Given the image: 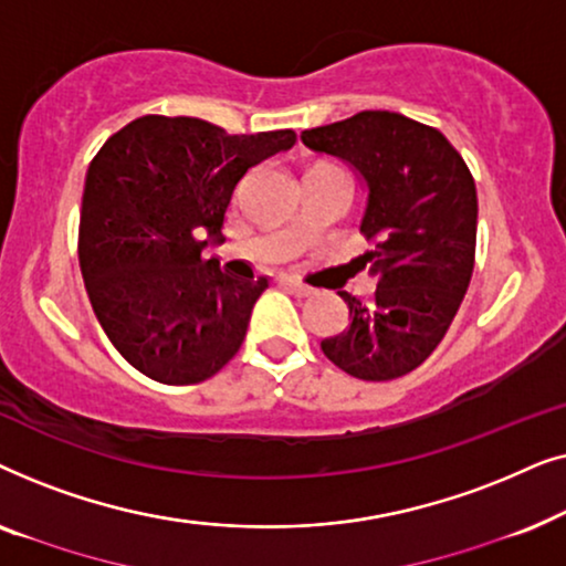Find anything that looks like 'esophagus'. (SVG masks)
Masks as SVG:
<instances>
[{
  "instance_id": "34e87169",
  "label": "esophagus",
  "mask_w": 566,
  "mask_h": 566,
  "mask_svg": "<svg viewBox=\"0 0 566 566\" xmlns=\"http://www.w3.org/2000/svg\"><path fill=\"white\" fill-rule=\"evenodd\" d=\"M277 283H281L283 289H289V291L296 293V296H312V293H314L312 285L301 283L298 277H293V275H281V277H277Z\"/></svg>"
}]
</instances>
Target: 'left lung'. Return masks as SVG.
<instances>
[{
    "instance_id": "1",
    "label": "left lung",
    "mask_w": 566,
    "mask_h": 566,
    "mask_svg": "<svg viewBox=\"0 0 566 566\" xmlns=\"http://www.w3.org/2000/svg\"><path fill=\"white\" fill-rule=\"evenodd\" d=\"M312 151L345 161L366 190L360 268L374 301L339 291L350 324L322 339L327 358L363 381L415 370L446 337L469 289L476 250V185L440 130L401 113L363 111L301 134Z\"/></svg>"
}]
</instances>
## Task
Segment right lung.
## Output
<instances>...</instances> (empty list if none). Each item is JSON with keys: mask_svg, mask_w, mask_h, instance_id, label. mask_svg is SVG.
<instances>
[{"mask_svg": "<svg viewBox=\"0 0 566 566\" xmlns=\"http://www.w3.org/2000/svg\"><path fill=\"white\" fill-rule=\"evenodd\" d=\"M293 144L289 128L229 136L188 115H144L92 159L80 216L84 289L115 350L151 381L200 384L242 347L270 281H239L203 250L227 239L247 169Z\"/></svg>", "mask_w": 566, "mask_h": 566, "instance_id": "obj_1", "label": "right lung"}]
</instances>
